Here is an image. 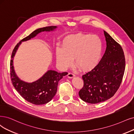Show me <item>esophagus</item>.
<instances>
[{
    "label": "esophagus",
    "instance_id": "obj_1",
    "mask_svg": "<svg viewBox=\"0 0 134 134\" xmlns=\"http://www.w3.org/2000/svg\"><path fill=\"white\" fill-rule=\"evenodd\" d=\"M74 77H75V75H74L73 73H68V78H73Z\"/></svg>",
    "mask_w": 134,
    "mask_h": 134
}]
</instances>
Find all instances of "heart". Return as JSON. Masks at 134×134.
I'll return each instance as SVG.
<instances>
[{"instance_id":"obj_1","label":"heart","mask_w":134,"mask_h":134,"mask_svg":"<svg viewBox=\"0 0 134 134\" xmlns=\"http://www.w3.org/2000/svg\"><path fill=\"white\" fill-rule=\"evenodd\" d=\"M102 43L95 35L78 34L66 38L62 43V47H57L56 55L59 66L67 69L74 62L84 71L94 68L102 56Z\"/></svg>"}]
</instances>
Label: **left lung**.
Here are the masks:
<instances>
[{
    "label": "left lung",
    "instance_id": "left-lung-1",
    "mask_svg": "<svg viewBox=\"0 0 134 134\" xmlns=\"http://www.w3.org/2000/svg\"><path fill=\"white\" fill-rule=\"evenodd\" d=\"M104 34L105 52L97 65L82 76L84 86L79 92L81 99L91 104L104 102L114 95L125 72V59L121 46L106 31Z\"/></svg>",
    "mask_w": 134,
    "mask_h": 134
}]
</instances>
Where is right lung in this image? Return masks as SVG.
<instances>
[{
  "label": "right lung",
  "instance_id": "right-lung-1",
  "mask_svg": "<svg viewBox=\"0 0 134 134\" xmlns=\"http://www.w3.org/2000/svg\"><path fill=\"white\" fill-rule=\"evenodd\" d=\"M57 26H51L38 29L20 41L14 48L10 60V77L13 85L16 91L26 101L35 105H41L51 101L57 92L59 81L67 72L59 73L54 70H48L38 80L31 83L20 79L15 73L14 67V57L22 42L26 41L35 37L42 32L54 31Z\"/></svg>",
  "mask_w": 134,
  "mask_h": 134
}]
</instances>
